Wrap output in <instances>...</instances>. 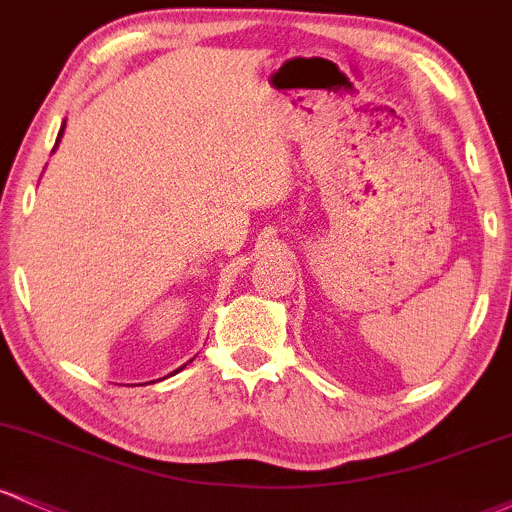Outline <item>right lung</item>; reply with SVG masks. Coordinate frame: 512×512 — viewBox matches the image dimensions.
<instances>
[{
  "mask_svg": "<svg viewBox=\"0 0 512 512\" xmlns=\"http://www.w3.org/2000/svg\"><path fill=\"white\" fill-rule=\"evenodd\" d=\"M63 133H65V121H63V126H60V133H58V140H55V145H58L60 143V138H63ZM55 150V148H53ZM189 362H192V359H189ZM187 362V364H189ZM187 364H182V367H179V369H184V367H187ZM179 369H177V372H179Z\"/></svg>",
  "mask_w": 512,
  "mask_h": 512,
  "instance_id": "obj_1",
  "label": "right lung"
}]
</instances>
